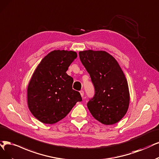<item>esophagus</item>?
Masks as SVG:
<instances>
[{
    "label": "esophagus",
    "instance_id": "esophagus-1",
    "mask_svg": "<svg viewBox=\"0 0 159 159\" xmlns=\"http://www.w3.org/2000/svg\"><path fill=\"white\" fill-rule=\"evenodd\" d=\"M80 95H81L82 97L84 96V91L83 90H80Z\"/></svg>",
    "mask_w": 159,
    "mask_h": 159
}]
</instances>
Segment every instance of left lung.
Wrapping results in <instances>:
<instances>
[{
  "mask_svg": "<svg viewBox=\"0 0 159 159\" xmlns=\"http://www.w3.org/2000/svg\"><path fill=\"white\" fill-rule=\"evenodd\" d=\"M80 60L90 74L95 94L87 107L97 120L105 125L119 122L126 115L130 93L119 63L105 51L79 52Z\"/></svg>",
  "mask_w": 159,
  "mask_h": 159,
  "instance_id": "obj_1",
  "label": "left lung"
}]
</instances>
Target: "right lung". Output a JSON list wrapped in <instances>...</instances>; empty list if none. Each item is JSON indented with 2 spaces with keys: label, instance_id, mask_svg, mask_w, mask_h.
Returning a JSON list of instances; mask_svg holds the SVG:
<instances>
[{
  "label": "right lung",
  "instance_id": "1",
  "mask_svg": "<svg viewBox=\"0 0 159 159\" xmlns=\"http://www.w3.org/2000/svg\"><path fill=\"white\" fill-rule=\"evenodd\" d=\"M76 57L74 51H52L34 70L27 87V105L41 122L55 124L82 101L80 93L72 89L73 79L66 73Z\"/></svg>",
  "mask_w": 159,
  "mask_h": 159
}]
</instances>
